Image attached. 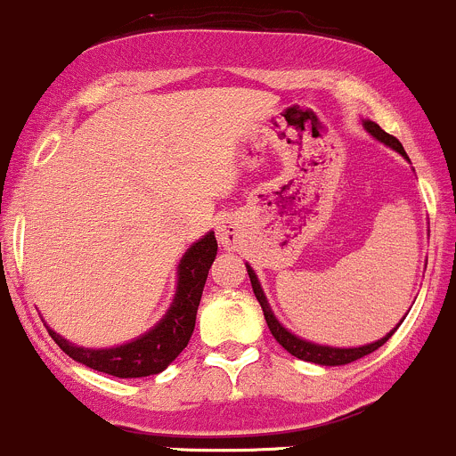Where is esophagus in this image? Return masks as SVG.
I'll return each mask as SVG.
<instances>
[{"instance_id": "obj_1", "label": "esophagus", "mask_w": 456, "mask_h": 456, "mask_svg": "<svg viewBox=\"0 0 456 456\" xmlns=\"http://www.w3.org/2000/svg\"><path fill=\"white\" fill-rule=\"evenodd\" d=\"M219 241L224 243V246L228 248H237L239 246V237H241V232H239L237 224L234 222H224L222 228H219Z\"/></svg>"}]
</instances>
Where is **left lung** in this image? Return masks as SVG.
I'll list each match as a JSON object with an SVG mask.
<instances>
[{
	"mask_svg": "<svg viewBox=\"0 0 456 456\" xmlns=\"http://www.w3.org/2000/svg\"><path fill=\"white\" fill-rule=\"evenodd\" d=\"M363 126H366V130L370 134H375L377 139L383 143H387L390 148H395L396 152H401V155L405 157V151L403 146H401V142L396 137H392V134H387L386 130H381L379 124H375V121H363ZM248 268V277H250V283H252V290H255V297L256 301L261 304V310H264V317H265V323H268L270 332H273L274 339L279 341V344L283 346V348L288 350V353L292 354V357L297 359H304V362H310V363H319V366H344V363H350V362H357V359L366 357V354L375 353L377 348H381L383 344H386L387 339L392 337V330L390 335H386L383 339L375 341V344H368V346H362V348H330V346H317V344H310V341H304L299 339V337H295L292 332H288L286 328L281 326V323L274 319L273 310H270L268 301H265L264 297V290H261L259 286V279H256V274L252 273L250 265H246Z\"/></svg>",
	"mask_w": 456,
	"mask_h": 456,
	"instance_id": "obj_1",
	"label": "left lung"
}]
</instances>
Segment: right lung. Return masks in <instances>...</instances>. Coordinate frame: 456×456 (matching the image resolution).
I'll use <instances>...</instances> for the list:
<instances>
[{"label":"right lung","instance_id":"obj_1","mask_svg":"<svg viewBox=\"0 0 456 456\" xmlns=\"http://www.w3.org/2000/svg\"><path fill=\"white\" fill-rule=\"evenodd\" d=\"M215 256H217V239H215V232H208L183 255L182 264H179L177 295H175L166 317L151 332L130 344L108 350H90L69 344L46 326L48 335L69 357L97 372L121 377V379L157 375L168 368V363L175 362L191 341L201 292H204L206 277H208Z\"/></svg>","mask_w":456,"mask_h":456}]
</instances>
